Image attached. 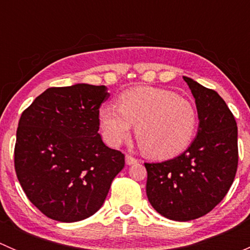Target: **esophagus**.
<instances>
[{
	"mask_svg": "<svg viewBox=\"0 0 250 250\" xmlns=\"http://www.w3.org/2000/svg\"><path fill=\"white\" fill-rule=\"evenodd\" d=\"M137 162H138V160H137V158L133 157V156H130V155L125 156V165L132 166V165H135Z\"/></svg>",
	"mask_w": 250,
	"mask_h": 250,
	"instance_id": "esophagus-1",
	"label": "esophagus"
}]
</instances>
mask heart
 <instances>
[{
	"instance_id": "b5f03b06",
	"label": "heart",
	"mask_w": 250,
	"mask_h": 250,
	"mask_svg": "<svg viewBox=\"0 0 250 250\" xmlns=\"http://www.w3.org/2000/svg\"><path fill=\"white\" fill-rule=\"evenodd\" d=\"M197 110L190 100L165 88L141 85L123 92L118 107L104 105L99 110V125L104 140L118 146L130 135L141 150L153 158H170L191 144L197 129Z\"/></svg>"
}]
</instances>
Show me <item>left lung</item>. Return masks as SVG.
<instances>
[{
    "label": "left lung",
    "mask_w": 250,
    "mask_h": 250,
    "mask_svg": "<svg viewBox=\"0 0 250 250\" xmlns=\"http://www.w3.org/2000/svg\"><path fill=\"white\" fill-rule=\"evenodd\" d=\"M195 98L197 137L185 152L161 163H145L146 195L157 213L175 221L201 218L230 190L238 165L237 123L223 98L184 76Z\"/></svg>",
    "instance_id": "1"
}]
</instances>
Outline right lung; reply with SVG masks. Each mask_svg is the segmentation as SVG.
<instances>
[{"label":"right lung","mask_w":250,"mask_h":250,"mask_svg":"<svg viewBox=\"0 0 250 250\" xmlns=\"http://www.w3.org/2000/svg\"><path fill=\"white\" fill-rule=\"evenodd\" d=\"M105 85L48 88L21 113L14 166L25 195L53 220L75 223L102 208L125 155L103 143Z\"/></svg>","instance_id":"add662e5"}]
</instances>
